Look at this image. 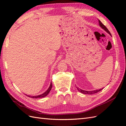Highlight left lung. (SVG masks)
Returning a JSON list of instances; mask_svg holds the SVG:
<instances>
[{
    "label": "left lung",
    "instance_id": "1",
    "mask_svg": "<svg viewBox=\"0 0 126 126\" xmlns=\"http://www.w3.org/2000/svg\"><path fill=\"white\" fill-rule=\"evenodd\" d=\"M98 21H99V25H100V26L102 28L104 29L105 30V31H106L108 33H109L110 35H111V33H110V32L109 31V30H108L107 28L106 27L104 24H103L99 20H98ZM77 89L80 91V92L82 93V94H96V93L99 92V91H100L102 89H100L96 90H93V91H85V90H81V89H80L78 88L77 87Z\"/></svg>",
    "mask_w": 126,
    "mask_h": 126
}]
</instances>
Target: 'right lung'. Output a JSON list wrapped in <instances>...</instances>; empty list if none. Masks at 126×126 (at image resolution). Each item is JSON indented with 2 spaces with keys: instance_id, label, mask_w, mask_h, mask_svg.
Wrapping results in <instances>:
<instances>
[{
  "instance_id": "1",
  "label": "right lung",
  "mask_w": 126,
  "mask_h": 126,
  "mask_svg": "<svg viewBox=\"0 0 126 126\" xmlns=\"http://www.w3.org/2000/svg\"><path fill=\"white\" fill-rule=\"evenodd\" d=\"M52 83H50V86H49V88L48 89V90L46 91L45 93H44V94H40V95H39V96H27L28 97H30V98H43L44 97H46L47 96V95L49 94V93L50 92V91L51 90V88H52Z\"/></svg>"
}]
</instances>
